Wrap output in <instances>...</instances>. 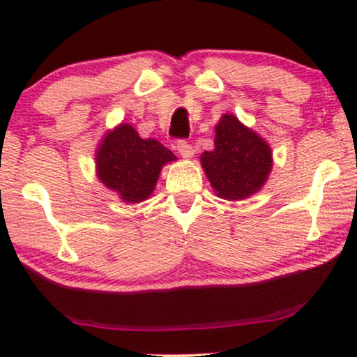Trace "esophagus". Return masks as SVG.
Instances as JSON below:
<instances>
[{"mask_svg": "<svg viewBox=\"0 0 357 357\" xmlns=\"http://www.w3.org/2000/svg\"><path fill=\"white\" fill-rule=\"evenodd\" d=\"M176 149H178V153L186 159L192 158V154H195V149H192V146L188 141H178V144H176Z\"/></svg>", "mask_w": 357, "mask_h": 357, "instance_id": "1", "label": "esophagus"}]
</instances>
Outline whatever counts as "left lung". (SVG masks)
<instances>
[{
	"label": "left lung",
	"instance_id": "1",
	"mask_svg": "<svg viewBox=\"0 0 357 357\" xmlns=\"http://www.w3.org/2000/svg\"><path fill=\"white\" fill-rule=\"evenodd\" d=\"M215 149L202 154L204 174L216 196L238 202L261 190L272 171V149L233 114L215 127Z\"/></svg>",
	"mask_w": 357,
	"mask_h": 357
}]
</instances>
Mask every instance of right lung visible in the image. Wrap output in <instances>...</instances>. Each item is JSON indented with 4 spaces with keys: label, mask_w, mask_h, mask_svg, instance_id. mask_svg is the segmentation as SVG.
I'll list each match as a JSON object with an SVG mask.
<instances>
[{
    "label": "right lung",
    "mask_w": 357,
    "mask_h": 357,
    "mask_svg": "<svg viewBox=\"0 0 357 357\" xmlns=\"http://www.w3.org/2000/svg\"><path fill=\"white\" fill-rule=\"evenodd\" d=\"M176 155L155 139H142L130 124L109 130L96 153L102 184L126 203H141L153 195L162 166Z\"/></svg>",
    "instance_id": "1"
}]
</instances>
